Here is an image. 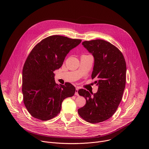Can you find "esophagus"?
<instances>
[{"mask_svg":"<svg viewBox=\"0 0 149 149\" xmlns=\"http://www.w3.org/2000/svg\"><path fill=\"white\" fill-rule=\"evenodd\" d=\"M75 95L76 96H79V94H78V88H77L76 89H75Z\"/></svg>","mask_w":149,"mask_h":149,"instance_id":"obj_1","label":"esophagus"}]
</instances>
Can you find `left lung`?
I'll list each match as a JSON object with an SVG mask.
<instances>
[{
    "mask_svg": "<svg viewBox=\"0 0 149 149\" xmlns=\"http://www.w3.org/2000/svg\"><path fill=\"white\" fill-rule=\"evenodd\" d=\"M82 44L93 56L91 77L97 79L95 83L98 89L94 94L83 89L78 91L86 104L78 112L86 122L97 123L109 119L118 108L125 88L126 64L120 51L109 42L97 39Z\"/></svg>",
    "mask_w": 149,
    "mask_h": 149,
    "instance_id": "8db88e82",
    "label": "left lung"
}]
</instances>
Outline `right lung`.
I'll use <instances>...</instances> for the list:
<instances>
[{
	"mask_svg": "<svg viewBox=\"0 0 149 149\" xmlns=\"http://www.w3.org/2000/svg\"><path fill=\"white\" fill-rule=\"evenodd\" d=\"M81 40L61 36H49L38 42L28 56L22 72L24 104L30 115L45 121L56 116L64 99L72 96L70 83L58 85L54 71L63 65L67 54Z\"/></svg>",
	"mask_w": 149,
	"mask_h": 149,
	"instance_id": "1",
	"label": "right lung"
}]
</instances>
